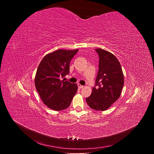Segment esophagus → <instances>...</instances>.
<instances>
[{
    "label": "esophagus",
    "mask_w": 154,
    "mask_h": 154,
    "mask_svg": "<svg viewBox=\"0 0 154 154\" xmlns=\"http://www.w3.org/2000/svg\"><path fill=\"white\" fill-rule=\"evenodd\" d=\"M78 87H79V88H80V89H82V88H83L84 87L83 85H80V83H78Z\"/></svg>",
    "instance_id": "obj_1"
}]
</instances>
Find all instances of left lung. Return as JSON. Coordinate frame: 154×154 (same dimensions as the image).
I'll return each instance as SVG.
<instances>
[{"label":"left lung","mask_w":154,"mask_h":154,"mask_svg":"<svg viewBox=\"0 0 154 154\" xmlns=\"http://www.w3.org/2000/svg\"><path fill=\"white\" fill-rule=\"evenodd\" d=\"M99 57V71L96 86L91 94L86 99L88 106L95 110L105 111L119 97L124 86V78L121 66L111 52L96 49Z\"/></svg>","instance_id":"8db88e82"}]
</instances>
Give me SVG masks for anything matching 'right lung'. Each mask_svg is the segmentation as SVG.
Here are the masks:
<instances>
[{"mask_svg": "<svg viewBox=\"0 0 154 154\" xmlns=\"http://www.w3.org/2000/svg\"><path fill=\"white\" fill-rule=\"evenodd\" d=\"M79 49H58L46 55L37 69L35 85L42 102L55 111L66 109L78 89L77 83L61 80L69 73V64Z\"/></svg>", "mask_w": 154, "mask_h": 154, "instance_id": "1", "label": "right lung"}]
</instances>
